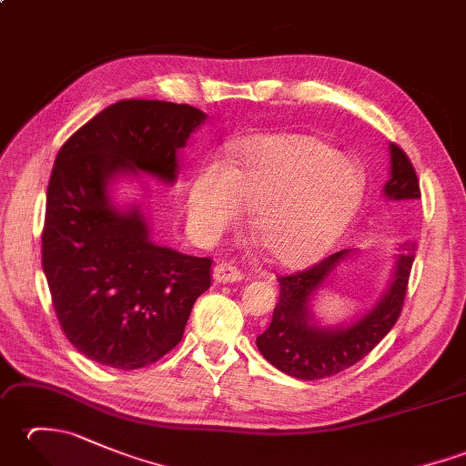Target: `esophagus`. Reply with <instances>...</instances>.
Returning a JSON list of instances; mask_svg holds the SVG:
<instances>
[{
  "mask_svg": "<svg viewBox=\"0 0 466 466\" xmlns=\"http://www.w3.org/2000/svg\"><path fill=\"white\" fill-rule=\"evenodd\" d=\"M214 282L216 284H232V282H240L242 280V272L236 268V266L228 264V262H220L214 266Z\"/></svg>",
  "mask_w": 466,
  "mask_h": 466,
  "instance_id": "34e87169",
  "label": "esophagus"
}]
</instances>
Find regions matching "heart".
<instances>
[{"mask_svg": "<svg viewBox=\"0 0 466 466\" xmlns=\"http://www.w3.org/2000/svg\"><path fill=\"white\" fill-rule=\"evenodd\" d=\"M364 180L349 157L310 134H256L230 164L198 167L186 192L192 230L214 240L250 208L254 238L282 266L304 264L340 238L362 200Z\"/></svg>", "mask_w": 466, "mask_h": 466, "instance_id": "obj_1", "label": "heart"}]
</instances>
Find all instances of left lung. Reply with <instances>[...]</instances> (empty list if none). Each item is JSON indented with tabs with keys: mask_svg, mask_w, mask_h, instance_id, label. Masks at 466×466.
Wrapping results in <instances>:
<instances>
[{
	"mask_svg": "<svg viewBox=\"0 0 466 466\" xmlns=\"http://www.w3.org/2000/svg\"><path fill=\"white\" fill-rule=\"evenodd\" d=\"M389 150L390 177L384 184V198L392 202L419 200V177L409 156L397 144H390ZM400 248L382 299L369 312L344 326H320L316 322L310 299L336 266L350 258L354 250H340L302 272L280 276V300L274 309L272 322L256 339L264 359L300 380L326 379L362 360L390 332L400 316L417 244L404 242Z\"/></svg>",
	"mask_w": 466,
	"mask_h": 466,
	"instance_id": "obj_1",
	"label": "left lung"
}]
</instances>
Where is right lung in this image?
Segmentation results:
<instances>
[{
	"instance_id": "1",
	"label": "right lung",
	"mask_w": 466,
	"mask_h": 466,
	"mask_svg": "<svg viewBox=\"0 0 466 466\" xmlns=\"http://www.w3.org/2000/svg\"><path fill=\"white\" fill-rule=\"evenodd\" d=\"M206 120L187 104L122 100L84 124L57 152L47 186L42 266L67 340L120 370L160 360L182 340L210 258L157 246L140 204L120 210L117 176H177V150Z\"/></svg>"
}]
</instances>
